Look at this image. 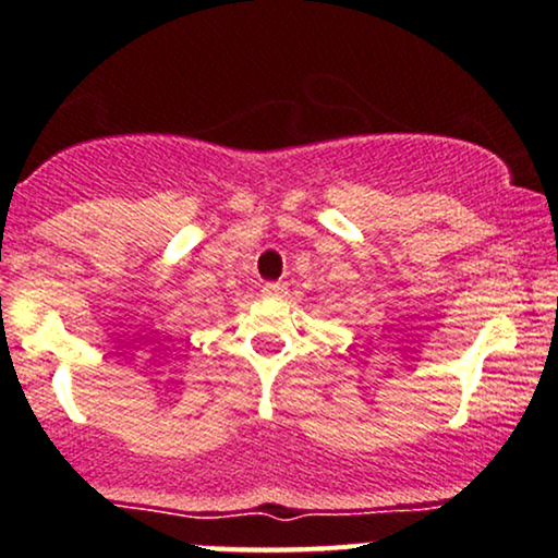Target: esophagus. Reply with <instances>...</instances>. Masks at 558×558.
Returning a JSON list of instances; mask_svg holds the SVG:
<instances>
[{
  "instance_id": "esophagus-1",
  "label": "esophagus",
  "mask_w": 558,
  "mask_h": 558,
  "mask_svg": "<svg viewBox=\"0 0 558 558\" xmlns=\"http://www.w3.org/2000/svg\"><path fill=\"white\" fill-rule=\"evenodd\" d=\"M286 291H288V286L280 283V280H272V283L262 286V293H265V296H283Z\"/></svg>"
}]
</instances>
